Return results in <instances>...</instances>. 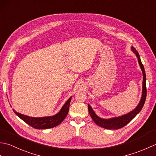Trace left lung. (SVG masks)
<instances>
[{"mask_svg":"<svg viewBox=\"0 0 156 156\" xmlns=\"http://www.w3.org/2000/svg\"><path fill=\"white\" fill-rule=\"evenodd\" d=\"M131 49L135 54V55H136L139 64H140L142 73H143V84H142V94L141 100L137 107H135L133 111H130L127 114L119 116V117H112L110 119H103L99 117L95 113V112L93 111V109H92L91 106L90 105H88V112L91 118L92 119V120L94 121L96 124L105 129H118L123 127L124 126L128 124L129 122L141 111L144 105L145 99H146V75H145L144 65L142 64L140 56L139 55V53L137 52L136 49H135V48L133 47V46H131Z\"/></svg>","mask_w":156,"mask_h":156,"instance_id":"1","label":"left lung"}]
</instances>
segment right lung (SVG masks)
Returning <instances> with one entry per match:
<instances>
[{"label":"right lung","instance_id":"obj_1","mask_svg":"<svg viewBox=\"0 0 156 156\" xmlns=\"http://www.w3.org/2000/svg\"><path fill=\"white\" fill-rule=\"evenodd\" d=\"M72 97H69L68 99V101L65 102V104L63 105L60 111L57 114L53 116H48V117H33L19 113V112L15 111L14 109H12V110L20 119H22L23 121H25L26 123L31 126L32 127L37 129L53 128L60 124L64 120L66 116H67Z\"/></svg>","mask_w":156,"mask_h":156}]
</instances>
